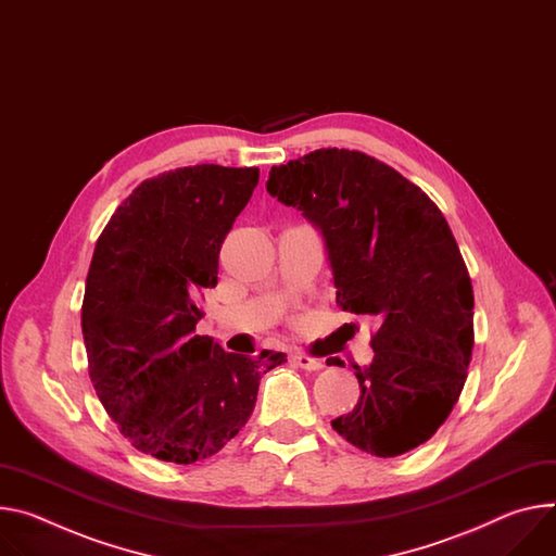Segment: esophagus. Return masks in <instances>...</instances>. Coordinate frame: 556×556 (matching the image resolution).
<instances>
[{"label": "esophagus", "mask_w": 556, "mask_h": 556, "mask_svg": "<svg viewBox=\"0 0 556 556\" xmlns=\"http://www.w3.org/2000/svg\"><path fill=\"white\" fill-rule=\"evenodd\" d=\"M292 364L299 366V368H304V370H311V372L324 368V364H321L319 359L308 357V355H301V352H294V355H292Z\"/></svg>", "instance_id": "1"}]
</instances>
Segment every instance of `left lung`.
Masks as SVG:
<instances>
[{
	"instance_id": "obj_1",
	"label": "left lung",
	"mask_w": 556,
	"mask_h": 556,
	"mask_svg": "<svg viewBox=\"0 0 556 556\" xmlns=\"http://www.w3.org/2000/svg\"><path fill=\"white\" fill-rule=\"evenodd\" d=\"M266 190L319 228L339 308L377 321L372 364L355 366L362 396L332 428L375 457L426 443L475 345L472 283L445 217L419 186L345 148L273 166Z\"/></svg>"
}]
</instances>
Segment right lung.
Wrapping results in <instances>:
<instances>
[{
	"mask_svg": "<svg viewBox=\"0 0 556 556\" xmlns=\"http://www.w3.org/2000/svg\"><path fill=\"white\" fill-rule=\"evenodd\" d=\"M260 168L201 164L141 181L99 235L81 306L88 372L119 432L150 457H213L255 410L260 379L286 362L226 352L194 334L197 294Z\"/></svg>",
	"mask_w": 556,
	"mask_h": 556,
	"instance_id": "add662e5",
	"label": "right lung"
}]
</instances>
